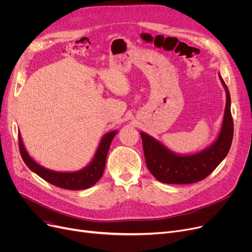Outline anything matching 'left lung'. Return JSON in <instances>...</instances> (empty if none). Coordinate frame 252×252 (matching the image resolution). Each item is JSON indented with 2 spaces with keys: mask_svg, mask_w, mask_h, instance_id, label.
Segmentation results:
<instances>
[{
  "mask_svg": "<svg viewBox=\"0 0 252 252\" xmlns=\"http://www.w3.org/2000/svg\"><path fill=\"white\" fill-rule=\"evenodd\" d=\"M220 78L226 89L227 103L220 136L209 148L194 155H177L147 134L141 133L146 165L159 182L179 185L199 182L213 173L227 156L233 140L234 124L230 93L220 75Z\"/></svg>",
  "mask_w": 252,
  "mask_h": 252,
  "instance_id": "8db88e82",
  "label": "left lung"
}]
</instances>
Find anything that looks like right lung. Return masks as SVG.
I'll list each match as a JSON object with an SVG mask.
<instances>
[{"label":"right lung","mask_w":252,"mask_h":252,"mask_svg":"<svg viewBox=\"0 0 252 252\" xmlns=\"http://www.w3.org/2000/svg\"><path fill=\"white\" fill-rule=\"evenodd\" d=\"M115 135L116 130L106 134L99 145L93 161L86 168L75 171V173H56V171H52L38 165L26 152L20 134H18L19 151L24 163L29 168L48 183L67 190H84L92 187L101 179L105 168L106 157H107L111 141Z\"/></svg>","instance_id":"1"}]
</instances>
